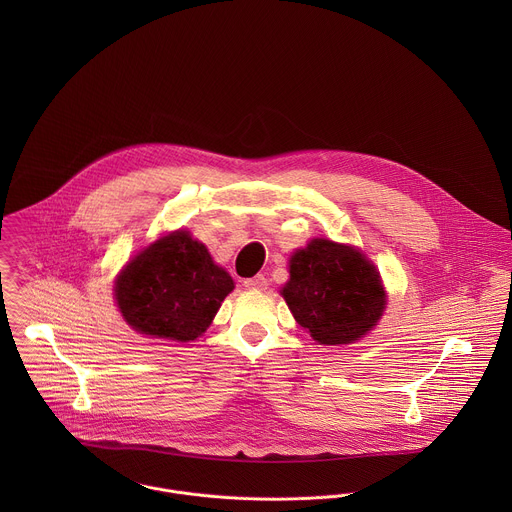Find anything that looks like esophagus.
Segmentation results:
<instances>
[{
    "label": "esophagus",
    "instance_id": "34e87169",
    "mask_svg": "<svg viewBox=\"0 0 512 512\" xmlns=\"http://www.w3.org/2000/svg\"><path fill=\"white\" fill-rule=\"evenodd\" d=\"M244 288H248V290H256V292H262V290H266V288H268V280H266L262 274H258V276H254V278L244 280Z\"/></svg>",
    "mask_w": 512,
    "mask_h": 512
}]
</instances>
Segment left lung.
Wrapping results in <instances>:
<instances>
[{
	"instance_id": "obj_1",
	"label": "left lung",
	"mask_w": 512,
	"mask_h": 512,
	"mask_svg": "<svg viewBox=\"0 0 512 512\" xmlns=\"http://www.w3.org/2000/svg\"><path fill=\"white\" fill-rule=\"evenodd\" d=\"M282 295L295 321L321 345L359 341L386 307L376 268L359 250L323 238L293 254Z\"/></svg>"
}]
</instances>
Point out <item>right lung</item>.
<instances>
[{
  "label": "right lung",
  "mask_w": 512,
  "mask_h": 512,
  "mask_svg": "<svg viewBox=\"0 0 512 512\" xmlns=\"http://www.w3.org/2000/svg\"><path fill=\"white\" fill-rule=\"evenodd\" d=\"M232 278L189 232L177 230L140 252L116 282L124 319L140 333L193 341L207 331Z\"/></svg>",
  "instance_id": "add662e5"
}]
</instances>
